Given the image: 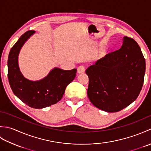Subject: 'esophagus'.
Returning <instances> with one entry per match:
<instances>
[{"instance_id":"1","label":"esophagus","mask_w":151,"mask_h":151,"mask_svg":"<svg viewBox=\"0 0 151 151\" xmlns=\"http://www.w3.org/2000/svg\"><path fill=\"white\" fill-rule=\"evenodd\" d=\"M84 71H85V68L83 65L79 66L77 68V73L78 74H82L83 73H84Z\"/></svg>"}]
</instances>
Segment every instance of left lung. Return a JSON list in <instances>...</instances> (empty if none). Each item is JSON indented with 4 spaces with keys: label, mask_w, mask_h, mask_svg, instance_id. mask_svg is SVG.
Instances as JSON below:
<instances>
[{
    "label": "left lung",
    "mask_w": 151,
    "mask_h": 151,
    "mask_svg": "<svg viewBox=\"0 0 151 151\" xmlns=\"http://www.w3.org/2000/svg\"><path fill=\"white\" fill-rule=\"evenodd\" d=\"M86 73L91 103L103 111L116 112L138 97L143 84L145 60L136 41L125 36L121 49L97 60Z\"/></svg>",
    "instance_id": "1"
}]
</instances>
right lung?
<instances>
[{
	"mask_svg": "<svg viewBox=\"0 0 151 151\" xmlns=\"http://www.w3.org/2000/svg\"><path fill=\"white\" fill-rule=\"evenodd\" d=\"M35 33L29 30L22 34L10 50L8 60V77L12 91L28 106L41 109L60 101L65 88L76 76V69L63 70L54 67L40 81L26 78L19 69L18 56L24 43Z\"/></svg>",
	"mask_w": 151,
	"mask_h": 151,
	"instance_id": "add662e5",
	"label": "right lung"
}]
</instances>
